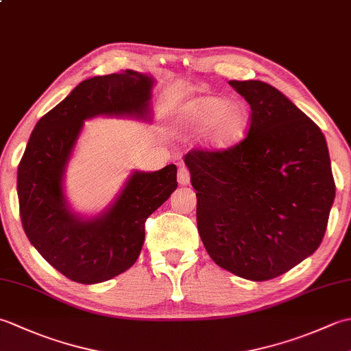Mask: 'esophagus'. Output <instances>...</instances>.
<instances>
[{
    "mask_svg": "<svg viewBox=\"0 0 351 351\" xmlns=\"http://www.w3.org/2000/svg\"><path fill=\"white\" fill-rule=\"evenodd\" d=\"M178 182H180V185H187L190 182V171L184 164H181L180 169H178Z\"/></svg>",
    "mask_w": 351,
    "mask_h": 351,
    "instance_id": "esophagus-1",
    "label": "esophagus"
}]
</instances>
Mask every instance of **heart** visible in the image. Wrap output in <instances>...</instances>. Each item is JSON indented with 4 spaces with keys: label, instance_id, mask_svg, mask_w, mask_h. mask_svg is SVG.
Masks as SVG:
<instances>
[{
    "label": "heart",
    "instance_id": "b5f03b06",
    "mask_svg": "<svg viewBox=\"0 0 351 351\" xmlns=\"http://www.w3.org/2000/svg\"><path fill=\"white\" fill-rule=\"evenodd\" d=\"M173 122L181 131L204 132V143L221 151L240 141L250 123V110L243 101L217 95H196L178 104Z\"/></svg>",
    "mask_w": 351,
    "mask_h": 351
}]
</instances>
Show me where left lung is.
I'll list each match as a JSON object with an SVG mask.
<instances>
[{"instance_id":"1","label":"left lung","mask_w":351,"mask_h":351,"mask_svg":"<svg viewBox=\"0 0 351 351\" xmlns=\"http://www.w3.org/2000/svg\"><path fill=\"white\" fill-rule=\"evenodd\" d=\"M249 102L250 130L221 152L191 151L185 166L197 197L208 255L240 278L287 273L322 244L335 199L322 130L264 81H229Z\"/></svg>"}]
</instances>
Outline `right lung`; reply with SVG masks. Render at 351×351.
<instances>
[{
  "label": "right lung",
  "instance_id": "obj_1",
  "mask_svg": "<svg viewBox=\"0 0 351 351\" xmlns=\"http://www.w3.org/2000/svg\"><path fill=\"white\" fill-rule=\"evenodd\" d=\"M154 77L136 71L84 80L48 111L29 136L18 166L22 226L36 250L66 278L92 285L136 263L145 221L178 187L176 166L134 170L106 210L83 215L64 195V175L84 121L132 117L152 121Z\"/></svg>",
  "mask_w": 351,
  "mask_h": 351
}]
</instances>
